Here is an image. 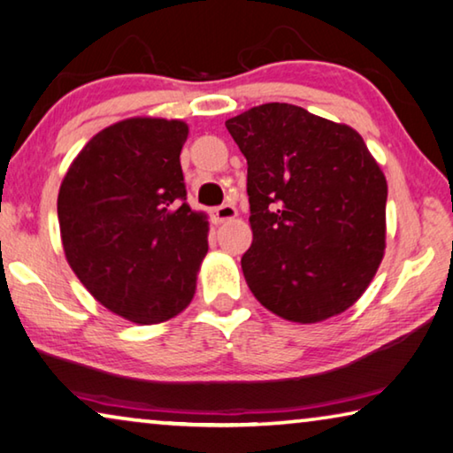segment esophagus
I'll use <instances>...</instances> for the list:
<instances>
[{"instance_id": "1", "label": "esophagus", "mask_w": 453, "mask_h": 453, "mask_svg": "<svg viewBox=\"0 0 453 453\" xmlns=\"http://www.w3.org/2000/svg\"><path fill=\"white\" fill-rule=\"evenodd\" d=\"M235 215H238V211H235V207L226 203V205L215 207L213 219H215V224H226V221H232Z\"/></svg>"}]
</instances>
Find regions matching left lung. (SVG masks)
I'll list each match as a JSON object with an SVG mask.
<instances>
[{
    "mask_svg": "<svg viewBox=\"0 0 453 453\" xmlns=\"http://www.w3.org/2000/svg\"><path fill=\"white\" fill-rule=\"evenodd\" d=\"M248 160L250 291L268 311L317 323L352 307L387 238V179L354 127L291 104L226 121Z\"/></svg>",
    "mask_w": 453,
    "mask_h": 453,
    "instance_id": "8db88e82",
    "label": "left lung"
}]
</instances>
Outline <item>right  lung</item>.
<instances>
[{"mask_svg":"<svg viewBox=\"0 0 453 453\" xmlns=\"http://www.w3.org/2000/svg\"><path fill=\"white\" fill-rule=\"evenodd\" d=\"M180 119L130 118L87 142L58 191L73 273L101 305L150 326L191 303L207 218L187 203Z\"/></svg>","mask_w":453,"mask_h":453,"instance_id":"1","label":"right lung"}]
</instances>
